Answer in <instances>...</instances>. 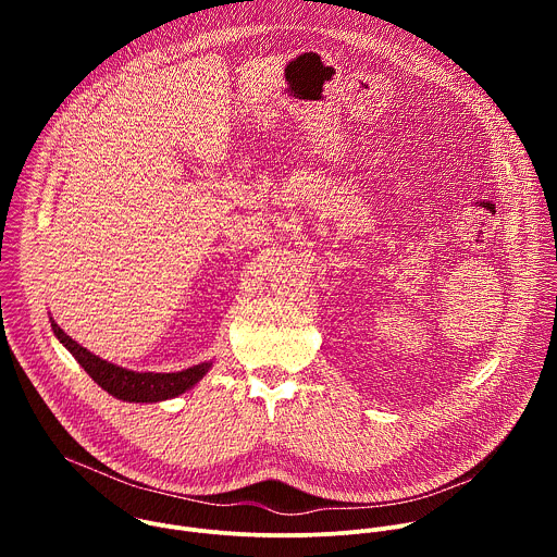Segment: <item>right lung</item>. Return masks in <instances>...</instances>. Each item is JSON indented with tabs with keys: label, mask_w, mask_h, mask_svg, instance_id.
<instances>
[{
	"label": "right lung",
	"mask_w": 557,
	"mask_h": 557,
	"mask_svg": "<svg viewBox=\"0 0 557 557\" xmlns=\"http://www.w3.org/2000/svg\"><path fill=\"white\" fill-rule=\"evenodd\" d=\"M50 326L59 344H63V348L92 376V381L112 394L114 399L127 404H158L174 399V396L191 389L213 366V361H202L181 372H136L92 355L88 348L65 335L52 317Z\"/></svg>",
	"instance_id": "1"
}]
</instances>
